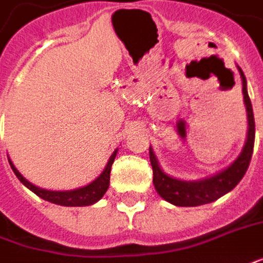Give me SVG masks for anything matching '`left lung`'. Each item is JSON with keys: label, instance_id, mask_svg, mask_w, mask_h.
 <instances>
[{"label": "left lung", "instance_id": "8db88e82", "mask_svg": "<svg viewBox=\"0 0 263 263\" xmlns=\"http://www.w3.org/2000/svg\"><path fill=\"white\" fill-rule=\"evenodd\" d=\"M239 73L242 78V85H243V99L248 110V138L243 146V151L237 157V160L229 168L221 171L216 176L210 178H204L200 181H183L177 180L173 177L167 176L158 165V161L155 158L153 149L149 148V161L153 165V183L157 193L161 196L162 199L167 200L171 204L181 207L200 206V204H207L214 200L220 199L226 193L233 190L237 183L243 178L246 170L251 164L252 154H253V144H255V119H253V110H252V103L246 89V78L240 67Z\"/></svg>", "mask_w": 263, "mask_h": 263}]
</instances>
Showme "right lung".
Instances as JSON below:
<instances>
[{
	"label": "right lung",
	"instance_id": "obj_1",
	"mask_svg": "<svg viewBox=\"0 0 263 263\" xmlns=\"http://www.w3.org/2000/svg\"><path fill=\"white\" fill-rule=\"evenodd\" d=\"M117 151L110 155V158H109V161L106 164L105 170H103V173L95 181L87 184L85 187H82V189H76V190H70V192H51V190L40 189V187L34 185L30 181H27L26 178L20 174L18 170L12 165V162L10 160L8 161H10V165H11L14 174L17 176L20 181L24 184L27 189H30L34 194H37L39 197H42L43 200H47L50 203L60 204V206H89V204L96 203L98 200H101L103 197V194L108 190L109 178H110V167H112L114 160L117 157Z\"/></svg>",
	"mask_w": 263,
	"mask_h": 263
}]
</instances>
